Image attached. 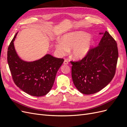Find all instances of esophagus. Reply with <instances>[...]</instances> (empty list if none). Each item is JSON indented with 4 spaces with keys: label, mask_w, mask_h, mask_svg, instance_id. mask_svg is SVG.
Segmentation results:
<instances>
[{
    "label": "esophagus",
    "mask_w": 127,
    "mask_h": 127,
    "mask_svg": "<svg viewBox=\"0 0 127 127\" xmlns=\"http://www.w3.org/2000/svg\"><path fill=\"white\" fill-rule=\"evenodd\" d=\"M68 64V61L67 60H64V64Z\"/></svg>",
    "instance_id": "esophagus-1"
}]
</instances>
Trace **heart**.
Masks as SVG:
<instances>
[{"instance_id": "b5f03b06", "label": "heart", "mask_w": 127, "mask_h": 127, "mask_svg": "<svg viewBox=\"0 0 127 127\" xmlns=\"http://www.w3.org/2000/svg\"><path fill=\"white\" fill-rule=\"evenodd\" d=\"M94 43V41L89 34L82 31H76L64 35L63 41H58L56 47L61 56L67 54L69 49L73 48L72 57L79 60L88 55Z\"/></svg>"}]
</instances>
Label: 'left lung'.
<instances>
[{
    "mask_svg": "<svg viewBox=\"0 0 127 127\" xmlns=\"http://www.w3.org/2000/svg\"><path fill=\"white\" fill-rule=\"evenodd\" d=\"M96 47L78 61H71L73 83L80 93H97L111 82L116 74L118 59L116 41L105 31Z\"/></svg>",
    "mask_w": 127,
    "mask_h": 127,
    "instance_id": "left-lung-1",
    "label": "left lung"
}]
</instances>
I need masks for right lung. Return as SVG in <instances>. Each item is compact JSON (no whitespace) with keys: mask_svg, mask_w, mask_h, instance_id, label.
<instances>
[{"mask_svg":"<svg viewBox=\"0 0 127 127\" xmlns=\"http://www.w3.org/2000/svg\"><path fill=\"white\" fill-rule=\"evenodd\" d=\"M17 34L11 40L7 51V61L14 82L27 94L42 96L51 89L57 72L64 60L49 54L32 62L22 60L14 45Z\"/></svg>","mask_w":127,"mask_h":127,"instance_id":"1","label":"right lung"}]
</instances>
